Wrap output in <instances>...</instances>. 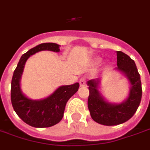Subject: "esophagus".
Here are the masks:
<instances>
[{"mask_svg":"<svg viewBox=\"0 0 150 150\" xmlns=\"http://www.w3.org/2000/svg\"><path fill=\"white\" fill-rule=\"evenodd\" d=\"M79 83L81 86H85L86 85V79H85V78H81L79 81Z\"/></svg>","mask_w":150,"mask_h":150,"instance_id":"esophagus-1","label":"esophagus"}]
</instances>
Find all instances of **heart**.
<instances>
[{
    "instance_id": "1",
    "label": "heart",
    "mask_w": 150,
    "mask_h": 150,
    "mask_svg": "<svg viewBox=\"0 0 150 150\" xmlns=\"http://www.w3.org/2000/svg\"><path fill=\"white\" fill-rule=\"evenodd\" d=\"M98 62H99V61H100V59L98 58Z\"/></svg>"
}]
</instances>
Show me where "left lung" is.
<instances>
[{"instance_id":"8db88e82","label":"left lung","mask_w":150,"mask_h":150,"mask_svg":"<svg viewBox=\"0 0 150 150\" xmlns=\"http://www.w3.org/2000/svg\"><path fill=\"white\" fill-rule=\"evenodd\" d=\"M117 67L114 70L123 74L130 85L129 95L124 101L112 103L104 98L99 91L100 77L87 81L90 116L93 121L103 125H117L129 120L136 112L142 100V82L134 61L123 52L117 51Z\"/></svg>"}]
</instances>
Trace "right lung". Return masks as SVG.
Here are the masks:
<instances>
[{"instance_id":"1","label":"right lung","mask_w":150,"mask_h":150,"mask_svg":"<svg viewBox=\"0 0 150 150\" xmlns=\"http://www.w3.org/2000/svg\"><path fill=\"white\" fill-rule=\"evenodd\" d=\"M60 46L55 43H43L29 50L21 56L14 70L11 82V101L13 110L20 118L26 124L35 128L51 127L59 123L64 116V111L69 99L76 93L79 83L62 86L43 99L33 100L26 97L21 88V78L26 61L36 52L49 50L60 52Z\"/></svg>"}]
</instances>
